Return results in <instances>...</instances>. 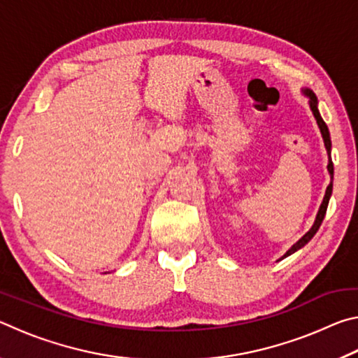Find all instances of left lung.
<instances>
[{"mask_svg":"<svg viewBox=\"0 0 358 358\" xmlns=\"http://www.w3.org/2000/svg\"><path fill=\"white\" fill-rule=\"evenodd\" d=\"M305 94L310 96V106H311L313 115H314V118H316V121H317L320 132H322L327 153H329V173H330V177L333 178V162H331V157H330V151H331L330 132H329V128H327L325 121L322 120V117H320V113H319V110H317V98H316V96H314V93L308 92V90L305 92ZM331 189H333V183L330 181V185L327 186L324 201H322V203H320V208H319V213H317V216H316V221H314L313 227L310 229V232H306L305 235H303V237H301L299 241H296V243H295L292 248H290V250H289L286 254H284V257H287V256H290V254H292V252H295L296 250H300V248L305 246V245L308 243V241H310V240L314 237V235H316V232H317L319 227H320V224H322V221H324V216H325V213H327V207H329V201H330V196H331ZM284 257H282V259H284Z\"/></svg>","mask_w":358,"mask_h":358,"instance_id":"obj_1","label":"left lung"}]
</instances>
